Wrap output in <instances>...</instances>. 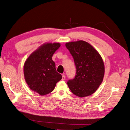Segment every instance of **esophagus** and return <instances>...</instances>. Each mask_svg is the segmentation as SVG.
<instances>
[{"mask_svg":"<svg viewBox=\"0 0 130 130\" xmlns=\"http://www.w3.org/2000/svg\"><path fill=\"white\" fill-rule=\"evenodd\" d=\"M66 79V76L64 75H62V80H64Z\"/></svg>","mask_w":130,"mask_h":130,"instance_id":"34e87169","label":"esophagus"}]
</instances>
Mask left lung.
<instances>
[{"mask_svg": "<svg viewBox=\"0 0 130 130\" xmlns=\"http://www.w3.org/2000/svg\"><path fill=\"white\" fill-rule=\"evenodd\" d=\"M76 66L73 79L67 85L72 92L78 97L89 96L95 92L103 80L105 66L99 53L84 41L66 43Z\"/></svg>", "mask_w": 130, "mask_h": 130, "instance_id": "1", "label": "left lung"}]
</instances>
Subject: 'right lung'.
Listing matches in <instances>:
<instances>
[{
	"instance_id": "right-lung-1",
	"label": "right lung",
	"mask_w": 130,
	"mask_h": 130,
	"mask_svg": "<svg viewBox=\"0 0 130 130\" xmlns=\"http://www.w3.org/2000/svg\"><path fill=\"white\" fill-rule=\"evenodd\" d=\"M60 43H45L31 54L24 65V75L29 88L41 95L52 92L62 76L52 60Z\"/></svg>"
}]
</instances>
